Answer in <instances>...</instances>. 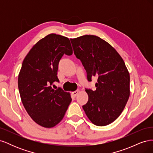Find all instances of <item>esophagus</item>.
<instances>
[{"label":"esophagus","instance_id":"esophagus-1","mask_svg":"<svg viewBox=\"0 0 153 153\" xmlns=\"http://www.w3.org/2000/svg\"><path fill=\"white\" fill-rule=\"evenodd\" d=\"M78 92H79V90H77V91H74V92H72V95L74 97H76L78 95Z\"/></svg>","mask_w":153,"mask_h":153}]
</instances>
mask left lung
I'll return each mask as SVG.
<instances>
[{"instance_id": "left-lung-1", "label": "left lung", "mask_w": 153, "mask_h": 153, "mask_svg": "<svg viewBox=\"0 0 153 153\" xmlns=\"http://www.w3.org/2000/svg\"><path fill=\"white\" fill-rule=\"evenodd\" d=\"M70 40L87 80L98 78L95 91L85 89L89 99L82 108L94 124L106 126L121 115L129 99L130 77L126 66L117 51L98 36L85 35Z\"/></svg>"}]
</instances>
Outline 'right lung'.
<instances>
[{"label":"right lung","instance_id":"obj_1","mask_svg":"<svg viewBox=\"0 0 153 153\" xmlns=\"http://www.w3.org/2000/svg\"><path fill=\"white\" fill-rule=\"evenodd\" d=\"M64 54H73L70 40L48 34L30 49L18 75V89L27 112L45 128H52L61 122L71 101L69 92L52 86L59 82L58 66Z\"/></svg>","mask_w":153,"mask_h":153}]
</instances>
